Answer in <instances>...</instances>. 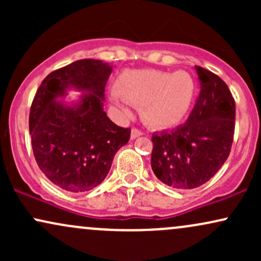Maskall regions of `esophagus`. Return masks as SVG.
Instances as JSON below:
<instances>
[{"label": "esophagus", "instance_id": "esophagus-1", "mask_svg": "<svg viewBox=\"0 0 261 261\" xmlns=\"http://www.w3.org/2000/svg\"><path fill=\"white\" fill-rule=\"evenodd\" d=\"M141 135H142V133H141L139 128H133V130H131V139H133V140L137 139V137H140Z\"/></svg>", "mask_w": 261, "mask_h": 261}]
</instances>
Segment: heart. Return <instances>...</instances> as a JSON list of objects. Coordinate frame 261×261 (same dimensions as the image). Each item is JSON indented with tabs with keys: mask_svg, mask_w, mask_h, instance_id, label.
I'll list each match as a JSON object with an SVG mask.
<instances>
[{
	"mask_svg": "<svg viewBox=\"0 0 261 261\" xmlns=\"http://www.w3.org/2000/svg\"><path fill=\"white\" fill-rule=\"evenodd\" d=\"M196 83L185 71L126 70L115 80L112 100L122 115L130 114L127 103L141 108L146 124L169 128L180 124L193 106Z\"/></svg>",
	"mask_w": 261,
	"mask_h": 261,
	"instance_id": "obj_1",
	"label": "heart"
}]
</instances>
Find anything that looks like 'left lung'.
Returning <instances> with one entry per match:
<instances>
[{
	"mask_svg": "<svg viewBox=\"0 0 261 261\" xmlns=\"http://www.w3.org/2000/svg\"><path fill=\"white\" fill-rule=\"evenodd\" d=\"M200 94L184 125L153 134L151 167L162 182L179 190L208 181L228 158L236 103L217 74L195 66Z\"/></svg>",
	"mask_w": 261,
	"mask_h": 261,
	"instance_id": "obj_1",
	"label": "left lung"
}]
</instances>
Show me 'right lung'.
<instances>
[{
    "instance_id": "1",
    "label": "right lung",
    "mask_w": 261,
    "mask_h": 261,
    "mask_svg": "<svg viewBox=\"0 0 261 261\" xmlns=\"http://www.w3.org/2000/svg\"><path fill=\"white\" fill-rule=\"evenodd\" d=\"M113 67L85 59L45 77L29 114L32 147L50 181L71 193H85L106 179L114 155L130 140V128L115 125L104 112V88ZM70 89L79 100H60Z\"/></svg>"
}]
</instances>
